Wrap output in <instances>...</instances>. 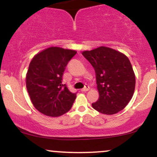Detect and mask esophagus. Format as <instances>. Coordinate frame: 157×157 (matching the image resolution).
Here are the masks:
<instances>
[{
  "label": "esophagus",
  "instance_id": "34e87169",
  "mask_svg": "<svg viewBox=\"0 0 157 157\" xmlns=\"http://www.w3.org/2000/svg\"><path fill=\"white\" fill-rule=\"evenodd\" d=\"M89 85H86V86H85V87L83 88V89H81V91H89Z\"/></svg>",
  "mask_w": 157,
  "mask_h": 157
}]
</instances>
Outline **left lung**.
Returning <instances> with one entry per match:
<instances>
[{
  "label": "left lung",
  "mask_w": 157,
  "mask_h": 157,
  "mask_svg": "<svg viewBox=\"0 0 157 157\" xmlns=\"http://www.w3.org/2000/svg\"><path fill=\"white\" fill-rule=\"evenodd\" d=\"M82 54L96 74L100 97L92 103V107L108 115L124 109L132 98L136 84L134 70L127 56L105 46Z\"/></svg>",
  "instance_id": "8db88e82"
}]
</instances>
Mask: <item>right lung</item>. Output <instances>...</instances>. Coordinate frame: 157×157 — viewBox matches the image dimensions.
<instances>
[{
    "label": "right lung",
    "instance_id": "right-lung-1",
    "mask_svg": "<svg viewBox=\"0 0 157 157\" xmlns=\"http://www.w3.org/2000/svg\"><path fill=\"white\" fill-rule=\"evenodd\" d=\"M76 53L75 50L52 46L32 58L26 77V89L32 104L40 113L59 117L71 109L76 93H71L62 83V77Z\"/></svg>",
    "mask_w": 157,
    "mask_h": 157
}]
</instances>
